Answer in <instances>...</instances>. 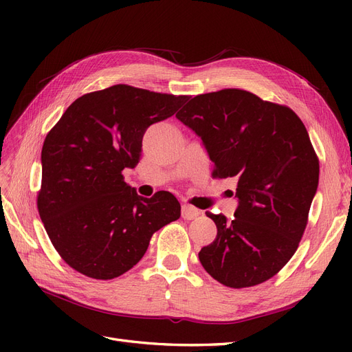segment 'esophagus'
<instances>
[{
	"label": "esophagus",
	"instance_id": "34e87169",
	"mask_svg": "<svg viewBox=\"0 0 352 352\" xmlns=\"http://www.w3.org/2000/svg\"><path fill=\"white\" fill-rule=\"evenodd\" d=\"M198 214H199V210L195 208L194 206H190V204H184V206H182V217H184L185 220H192V219H195Z\"/></svg>",
	"mask_w": 352,
	"mask_h": 352
}]
</instances>
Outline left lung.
Listing matches in <instances>:
<instances>
[{
	"label": "left lung",
	"instance_id": "1",
	"mask_svg": "<svg viewBox=\"0 0 352 352\" xmlns=\"http://www.w3.org/2000/svg\"><path fill=\"white\" fill-rule=\"evenodd\" d=\"M204 144L212 177H235V219L214 220L217 236L201 248L206 272L221 285L269 280L291 260L304 235L318 185V158L289 107L243 89L201 94L176 114Z\"/></svg>",
	"mask_w": 352,
	"mask_h": 352
}]
</instances>
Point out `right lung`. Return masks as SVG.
I'll return each instance as SVG.
<instances>
[{
	"label": "right lung",
	"instance_id": "1",
	"mask_svg": "<svg viewBox=\"0 0 352 352\" xmlns=\"http://www.w3.org/2000/svg\"><path fill=\"white\" fill-rule=\"evenodd\" d=\"M188 98L114 85L73 101L48 132L36 204L72 269L92 279L119 278L144 257L157 230L180 217L173 194L140 197L122 172L140 163L148 127Z\"/></svg>",
	"mask_w": 352,
	"mask_h": 352
}]
</instances>
